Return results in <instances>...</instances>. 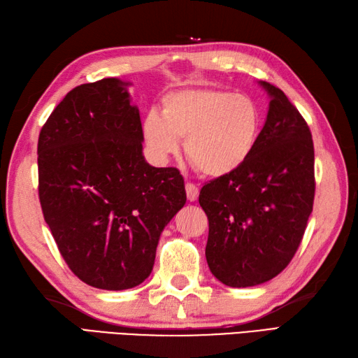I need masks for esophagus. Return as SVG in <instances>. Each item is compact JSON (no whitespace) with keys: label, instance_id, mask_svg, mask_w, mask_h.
Returning a JSON list of instances; mask_svg holds the SVG:
<instances>
[{"label":"esophagus","instance_id":"1","mask_svg":"<svg viewBox=\"0 0 358 358\" xmlns=\"http://www.w3.org/2000/svg\"><path fill=\"white\" fill-rule=\"evenodd\" d=\"M199 194H200V189L196 187L194 183L186 185V195H187L189 201H195L196 199H199Z\"/></svg>","mask_w":358,"mask_h":358}]
</instances>
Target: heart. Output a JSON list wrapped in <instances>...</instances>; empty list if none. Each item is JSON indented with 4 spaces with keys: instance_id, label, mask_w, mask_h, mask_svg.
<instances>
[{
    "instance_id": "obj_1",
    "label": "heart",
    "mask_w": 358,
    "mask_h": 358,
    "mask_svg": "<svg viewBox=\"0 0 358 358\" xmlns=\"http://www.w3.org/2000/svg\"><path fill=\"white\" fill-rule=\"evenodd\" d=\"M262 132V112L254 98L222 89H183L167 94L162 115L149 112L143 136L158 158L186 157L206 177L229 175L252 155Z\"/></svg>"
}]
</instances>
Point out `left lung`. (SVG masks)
Listing matches in <instances>:
<instances>
[{
  "label": "left lung",
  "instance_id": "obj_1",
  "mask_svg": "<svg viewBox=\"0 0 358 358\" xmlns=\"http://www.w3.org/2000/svg\"><path fill=\"white\" fill-rule=\"evenodd\" d=\"M271 96L252 155L240 169L209 181L200 206L209 220L206 260L231 287L269 281L291 263L313 212L314 143L309 126L281 89Z\"/></svg>",
  "mask_w": 358,
  "mask_h": 358
}]
</instances>
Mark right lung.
Here are the masks:
<instances>
[{
    "mask_svg": "<svg viewBox=\"0 0 358 358\" xmlns=\"http://www.w3.org/2000/svg\"><path fill=\"white\" fill-rule=\"evenodd\" d=\"M127 86L103 78L72 89L38 138L45 223L75 275L106 291L150 275L159 235L186 203L178 169L144 159Z\"/></svg>",
    "mask_w": 358,
    "mask_h": 358,
    "instance_id": "add662e5",
    "label": "right lung"
}]
</instances>
